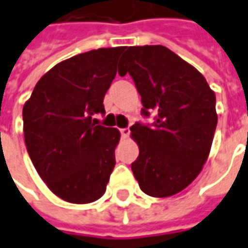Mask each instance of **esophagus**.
<instances>
[{"mask_svg":"<svg viewBox=\"0 0 248 248\" xmlns=\"http://www.w3.org/2000/svg\"><path fill=\"white\" fill-rule=\"evenodd\" d=\"M119 132H121V136H122L124 139H127L129 134H130V129H129V127H124V129H121Z\"/></svg>","mask_w":248,"mask_h":248,"instance_id":"34e87169","label":"esophagus"}]
</instances>
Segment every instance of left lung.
<instances>
[{
    "instance_id": "1",
    "label": "left lung",
    "mask_w": 248,
    "mask_h": 248,
    "mask_svg": "<svg viewBox=\"0 0 248 248\" xmlns=\"http://www.w3.org/2000/svg\"><path fill=\"white\" fill-rule=\"evenodd\" d=\"M140 93L141 114L154 124H134L140 154L132 163L141 191L167 198L185 189L209 158L217 127L216 94L195 67L162 45L129 46L119 60Z\"/></svg>"
}]
</instances>
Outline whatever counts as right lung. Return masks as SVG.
<instances>
[{
  "label": "right lung",
  "instance_id": "right-lung-1",
  "mask_svg": "<svg viewBox=\"0 0 248 248\" xmlns=\"http://www.w3.org/2000/svg\"><path fill=\"white\" fill-rule=\"evenodd\" d=\"M124 46L101 47L67 59L35 85L23 107L27 152L39 177L60 199H100L115 166L121 133L96 124Z\"/></svg>",
  "mask_w": 248,
  "mask_h": 248
}]
</instances>
